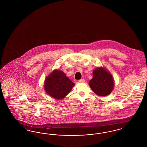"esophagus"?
I'll return each mask as SVG.
<instances>
[{
	"mask_svg": "<svg viewBox=\"0 0 147 147\" xmlns=\"http://www.w3.org/2000/svg\"><path fill=\"white\" fill-rule=\"evenodd\" d=\"M79 83H84V82H85V80L83 79H80V80H79Z\"/></svg>",
	"mask_w": 147,
	"mask_h": 147,
	"instance_id": "esophagus-1",
	"label": "esophagus"
}]
</instances>
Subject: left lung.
<instances>
[{"instance_id":"8db88e82","label":"left lung","mask_w":147,"mask_h":147,"mask_svg":"<svg viewBox=\"0 0 147 147\" xmlns=\"http://www.w3.org/2000/svg\"><path fill=\"white\" fill-rule=\"evenodd\" d=\"M92 75L89 83L92 90L101 96L109 95L114 88L113 79L110 72L104 68L98 67L93 71Z\"/></svg>"}]
</instances>
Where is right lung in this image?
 Listing matches in <instances>:
<instances>
[{"label":"right lung","instance_id":"obj_1","mask_svg":"<svg viewBox=\"0 0 147 147\" xmlns=\"http://www.w3.org/2000/svg\"><path fill=\"white\" fill-rule=\"evenodd\" d=\"M74 84L61 70H54L46 77L45 81V90L51 97L62 99L68 95Z\"/></svg>","mask_w":147,"mask_h":147}]
</instances>
